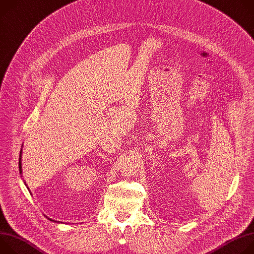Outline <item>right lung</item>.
Here are the masks:
<instances>
[{"instance_id":"1","label":"right lung","mask_w":254,"mask_h":254,"mask_svg":"<svg viewBox=\"0 0 254 254\" xmlns=\"http://www.w3.org/2000/svg\"><path fill=\"white\" fill-rule=\"evenodd\" d=\"M20 154H21V152H20ZM20 157H21V155H20ZM19 168H20V173H22V167H21V158H20V162H19ZM49 219V218H48ZM49 220H51V219H49ZM52 221H54V220H52Z\"/></svg>"}]
</instances>
